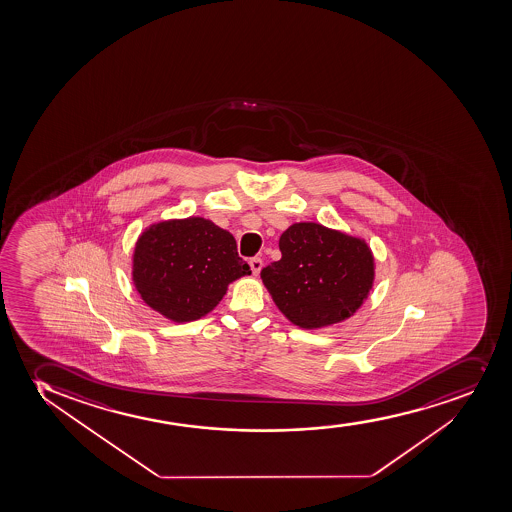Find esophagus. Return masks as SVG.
I'll return each instance as SVG.
<instances>
[{
	"mask_svg": "<svg viewBox=\"0 0 512 512\" xmlns=\"http://www.w3.org/2000/svg\"><path fill=\"white\" fill-rule=\"evenodd\" d=\"M262 265H264V262H262L260 257H253L250 260V269H252L253 275L259 274L260 270H262Z\"/></svg>",
	"mask_w": 512,
	"mask_h": 512,
	"instance_id": "obj_1",
	"label": "esophagus"
}]
</instances>
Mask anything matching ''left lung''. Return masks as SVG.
I'll list each match as a JSON object with an SVG mask.
<instances>
[{
  "mask_svg": "<svg viewBox=\"0 0 512 512\" xmlns=\"http://www.w3.org/2000/svg\"><path fill=\"white\" fill-rule=\"evenodd\" d=\"M282 259L260 272L291 323L318 330L353 316L374 286V255L365 240L319 223H294L279 240Z\"/></svg>",
  "mask_w": 512,
  "mask_h": 512,
  "instance_id": "1",
  "label": "left lung"
}]
</instances>
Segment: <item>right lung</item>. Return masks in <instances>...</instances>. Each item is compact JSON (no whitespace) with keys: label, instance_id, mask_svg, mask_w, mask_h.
I'll return each instance as SVG.
<instances>
[{"label":"right lung","instance_id":"right-lung-1","mask_svg":"<svg viewBox=\"0 0 512 512\" xmlns=\"http://www.w3.org/2000/svg\"><path fill=\"white\" fill-rule=\"evenodd\" d=\"M252 274L230 231L199 216L150 225L133 252V284L147 306L176 323L203 318L231 282Z\"/></svg>","mask_w":512,"mask_h":512}]
</instances>
